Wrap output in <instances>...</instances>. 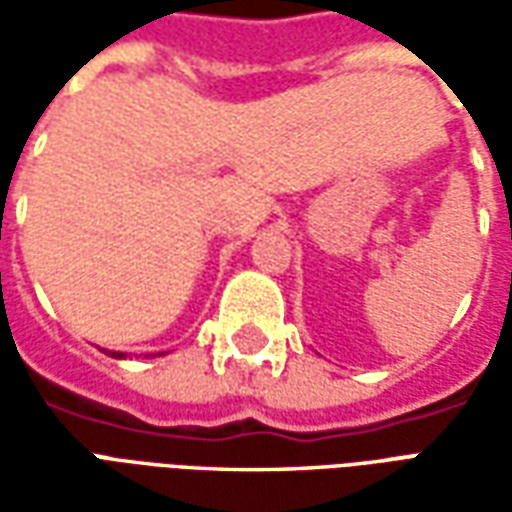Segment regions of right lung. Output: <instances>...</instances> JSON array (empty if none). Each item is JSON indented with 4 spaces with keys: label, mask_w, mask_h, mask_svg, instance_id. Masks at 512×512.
Segmentation results:
<instances>
[{
    "label": "right lung",
    "mask_w": 512,
    "mask_h": 512,
    "mask_svg": "<svg viewBox=\"0 0 512 512\" xmlns=\"http://www.w3.org/2000/svg\"><path fill=\"white\" fill-rule=\"evenodd\" d=\"M112 356H117V359H123V354H112Z\"/></svg>",
    "instance_id": "obj_1"
}]
</instances>
